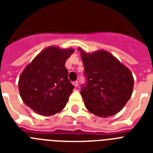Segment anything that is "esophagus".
Returning a JSON list of instances; mask_svg holds the SVG:
<instances>
[{
  "label": "esophagus",
  "mask_w": 153,
  "mask_h": 153,
  "mask_svg": "<svg viewBox=\"0 0 153 153\" xmlns=\"http://www.w3.org/2000/svg\"><path fill=\"white\" fill-rule=\"evenodd\" d=\"M73 85H74V87H78V86H79V82H78L77 81H75V82H73Z\"/></svg>",
  "instance_id": "obj_1"
}]
</instances>
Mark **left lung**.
I'll use <instances>...</instances> for the list:
<instances>
[{
  "instance_id": "obj_1",
  "label": "left lung",
  "mask_w": 153,
  "mask_h": 153,
  "mask_svg": "<svg viewBox=\"0 0 153 153\" xmlns=\"http://www.w3.org/2000/svg\"><path fill=\"white\" fill-rule=\"evenodd\" d=\"M78 50L87 79L86 85L81 89L85 108L102 118L120 112L133 93L134 81L130 69L108 51Z\"/></svg>"
}]
</instances>
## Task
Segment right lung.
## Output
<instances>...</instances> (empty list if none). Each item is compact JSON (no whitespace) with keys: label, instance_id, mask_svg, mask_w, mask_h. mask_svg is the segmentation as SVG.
<instances>
[{"label":"right lung","instance_id":"add662e5","mask_svg":"<svg viewBox=\"0 0 153 153\" xmlns=\"http://www.w3.org/2000/svg\"><path fill=\"white\" fill-rule=\"evenodd\" d=\"M73 53L71 48L47 47L21 73L18 83L21 98L38 115H53L66 106L74 85L64 65Z\"/></svg>","mask_w":153,"mask_h":153}]
</instances>
